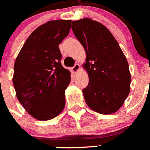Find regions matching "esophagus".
<instances>
[{
    "mask_svg": "<svg viewBox=\"0 0 150 150\" xmlns=\"http://www.w3.org/2000/svg\"><path fill=\"white\" fill-rule=\"evenodd\" d=\"M79 69V64H75V65L72 67V71L74 73H76Z\"/></svg>",
    "mask_w": 150,
    "mask_h": 150,
    "instance_id": "1",
    "label": "esophagus"
}]
</instances>
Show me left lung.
Masks as SVG:
<instances>
[{
	"instance_id": "1",
	"label": "left lung",
	"mask_w": 150,
	"mask_h": 150,
	"mask_svg": "<svg viewBox=\"0 0 150 150\" xmlns=\"http://www.w3.org/2000/svg\"><path fill=\"white\" fill-rule=\"evenodd\" d=\"M72 30L86 52L83 67L88 84L83 93L87 105L101 114L116 112L131 84L129 66L120 45L105 26L91 18L74 21Z\"/></svg>"
}]
</instances>
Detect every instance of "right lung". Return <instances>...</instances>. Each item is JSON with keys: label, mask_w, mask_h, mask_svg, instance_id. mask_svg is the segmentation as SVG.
Here are the masks:
<instances>
[{"label": "right lung", "mask_w": 150, "mask_h": 150, "mask_svg": "<svg viewBox=\"0 0 150 150\" xmlns=\"http://www.w3.org/2000/svg\"><path fill=\"white\" fill-rule=\"evenodd\" d=\"M71 20L49 21L33 31L20 50L13 83L18 101L30 116L50 120L63 110L71 72L62 65L59 45L68 35Z\"/></svg>", "instance_id": "add662e5"}]
</instances>
